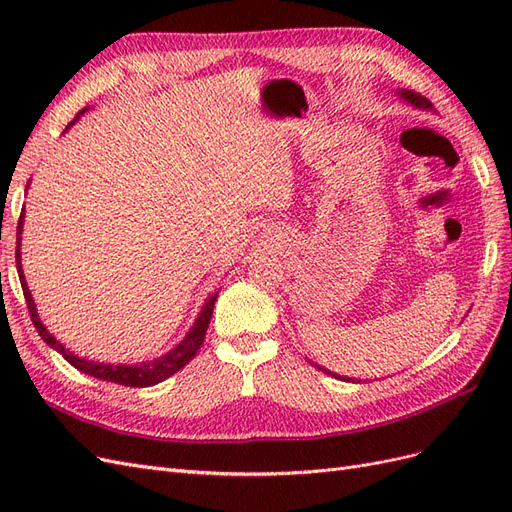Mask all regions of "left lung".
I'll return each mask as SVG.
<instances>
[{
    "instance_id": "8db88e82",
    "label": "left lung",
    "mask_w": 512,
    "mask_h": 512,
    "mask_svg": "<svg viewBox=\"0 0 512 512\" xmlns=\"http://www.w3.org/2000/svg\"><path fill=\"white\" fill-rule=\"evenodd\" d=\"M399 96L401 98H404V100H408L410 104H414V106H421V108H433V104L425 98V96H421V94H416V91H406V89H401L399 91ZM320 369V367H318ZM324 371H327V369H324ZM327 374H331V371H327ZM331 376H335V374H331ZM335 378H339V376H335ZM346 380V378H344ZM350 380V378H348Z\"/></svg>"
}]
</instances>
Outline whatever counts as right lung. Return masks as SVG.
<instances>
[{
  "mask_svg": "<svg viewBox=\"0 0 512 512\" xmlns=\"http://www.w3.org/2000/svg\"><path fill=\"white\" fill-rule=\"evenodd\" d=\"M83 113H85V108H83V111H79V115L74 117V121L79 119ZM72 123H70V126H72ZM21 228H23V213H21L19 228H17V271H19L21 288H23V294H25V303H27V309H29V318H32L34 327H36L38 335L44 339V342L49 344L51 348H55L61 356H64V359L72 367L83 371V374H89V376L106 380V382H115V384H123V386H134V389H143V386L158 384V382L170 378L173 374H177V371L183 365H188L194 359L196 352L200 350V346H203V342H205V335H207V329H209V320H211V314H213L215 299H218V292L211 294V297L207 299L203 312H200V316L194 322L192 331L185 335L183 342L175 350H170L166 356H162L160 361H151V363H143V365H104V363L85 361V359H81V356L68 352L49 331H46V327L38 318L36 305H34V299H32V292H29V288H27L25 275H23V269H21V250H19V245H21Z\"/></svg>",
  "mask_w": 512,
  "mask_h": 512,
  "instance_id": "add662e5",
  "label": "right lung"
}]
</instances>
